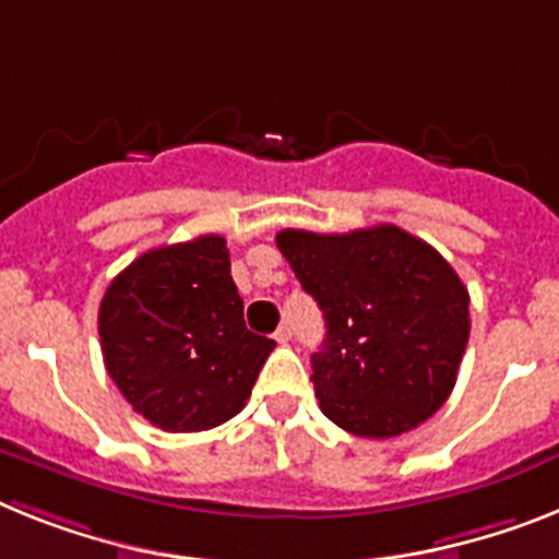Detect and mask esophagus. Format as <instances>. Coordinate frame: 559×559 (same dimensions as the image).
<instances>
[{
  "mask_svg": "<svg viewBox=\"0 0 559 559\" xmlns=\"http://www.w3.org/2000/svg\"><path fill=\"white\" fill-rule=\"evenodd\" d=\"M272 337H275V341H278L281 346L289 344V341H293V326H289V323H281V326H278V330H275V335H272Z\"/></svg>",
  "mask_w": 559,
  "mask_h": 559,
  "instance_id": "1",
  "label": "esophagus"
}]
</instances>
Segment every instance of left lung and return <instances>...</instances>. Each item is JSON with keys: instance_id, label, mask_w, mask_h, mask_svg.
<instances>
[{"instance_id": "obj_1", "label": "left lung", "mask_w": 559, "mask_h": 559, "mask_svg": "<svg viewBox=\"0 0 559 559\" xmlns=\"http://www.w3.org/2000/svg\"><path fill=\"white\" fill-rule=\"evenodd\" d=\"M278 250L326 321L312 355L321 412L386 440L452 395L468 344V289L435 247L395 224L321 236L281 229Z\"/></svg>"}]
</instances>
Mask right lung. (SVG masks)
I'll return each instance as SVG.
<instances>
[{
	"label": "right lung",
	"instance_id": "1",
	"mask_svg": "<svg viewBox=\"0 0 559 559\" xmlns=\"http://www.w3.org/2000/svg\"><path fill=\"white\" fill-rule=\"evenodd\" d=\"M107 374L164 431H204L236 417L275 341L247 330L222 236L139 255L98 307Z\"/></svg>",
	"mask_w": 559,
	"mask_h": 559
}]
</instances>
